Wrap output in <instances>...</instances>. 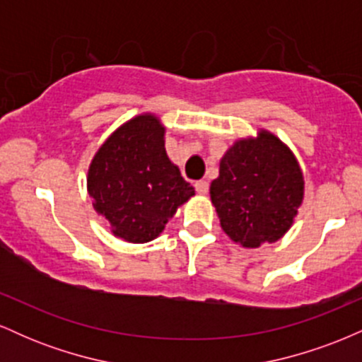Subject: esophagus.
<instances>
[{
	"label": "esophagus",
	"mask_w": 362,
	"mask_h": 362,
	"mask_svg": "<svg viewBox=\"0 0 362 362\" xmlns=\"http://www.w3.org/2000/svg\"><path fill=\"white\" fill-rule=\"evenodd\" d=\"M195 190H197V194H201V195H206L207 192H209V184H207L206 180H199V182H195Z\"/></svg>",
	"instance_id": "1"
}]
</instances>
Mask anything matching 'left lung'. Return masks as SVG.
<instances>
[{
  "mask_svg": "<svg viewBox=\"0 0 362 362\" xmlns=\"http://www.w3.org/2000/svg\"><path fill=\"white\" fill-rule=\"evenodd\" d=\"M211 201L223 231L245 248L274 243L293 226L305 178L291 149L272 132L235 141L211 182Z\"/></svg>",
  "mask_w": 362,
  "mask_h": 362,
  "instance_id": "8db88e82",
  "label": "left lung"
}]
</instances>
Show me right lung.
<instances>
[{"label":"right lung","mask_w":362,"mask_h":362,"mask_svg":"<svg viewBox=\"0 0 362 362\" xmlns=\"http://www.w3.org/2000/svg\"><path fill=\"white\" fill-rule=\"evenodd\" d=\"M93 207L114 236L146 243L160 236L195 194L165 149V126L155 114L129 119L103 141L86 177Z\"/></svg>","instance_id":"1"}]
</instances>
